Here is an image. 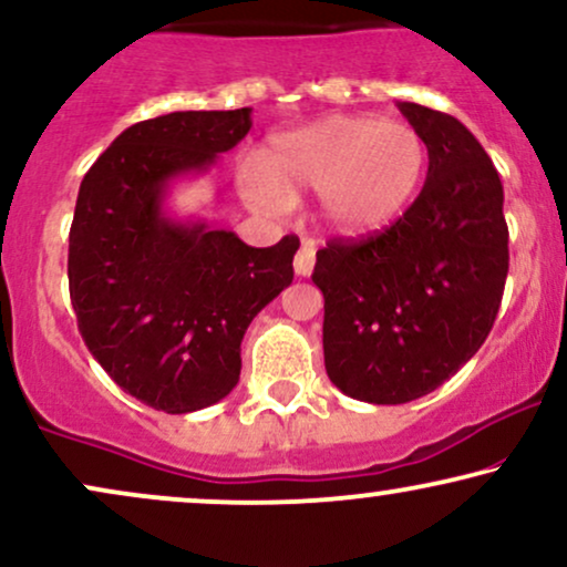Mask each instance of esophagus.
Returning <instances> with one entry per match:
<instances>
[{
  "label": "esophagus",
  "mask_w": 567,
  "mask_h": 567,
  "mask_svg": "<svg viewBox=\"0 0 567 567\" xmlns=\"http://www.w3.org/2000/svg\"><path fill=\"white\" fill-rule=\"evenodd\" d=\"M312 265H316V241H302V247H299L295 257V272L299 278L310 276Z\"/></svg>",
  "instance_id": "34e87169"
}]
</instances>
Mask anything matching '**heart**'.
<instances>
[{"instance_id":"heart-1","label":"heart","mask_w":567,"mask_h":567,"mask_svg":"<svg viewBox=\"0 0 567 567\" xmlns=\"http://www.w3.org/2000/svg\"><path fill=\"white\" fill-rule=\"evenodd\" d=\"M429 171V144L402 121L328 115L276 136L262 163L239 167V192L262 213H284L318 192L323 220L341 236L381 234L408 213Z\"/></svg>"}]
</instances>
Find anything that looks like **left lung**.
Here are the masks:
<instances>
[{
	"label": "left lung",
	"mask_w": 567,
	"mask_h": 567,
	"mask_svg": "<svg viewBox=\"0 0 567 567\" xmlns=\"http://www.w3.org/2000/svg\"><path fill=\"white\" fill-rule=\"evenodd\" d=\"M429 144L423 192L394 226L318 251L326 373L347 396L402 404L450 381L499 312L509 251L505 192L457 117L396 104Z\"/></svg>",
	"instance_id": "1"
}]
</instances>
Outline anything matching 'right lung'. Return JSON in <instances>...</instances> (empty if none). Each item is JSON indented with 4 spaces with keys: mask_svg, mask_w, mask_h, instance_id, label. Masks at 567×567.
Returning a JSON list of instances; mask_svg holds the SVG:
<instances>
[{
    "mask_svg": "<svg viewBox=\"0 0 567 567\" xmlns=\"http://www.w3.org/2000/svg\"><path fill=\"white\" fill-rule=\"evenodd\" d=\"M251 128V107L186 110L125 128L81 181L68 281L79 331L125 394L184 415L239 383L241 339L295 278L299 239L244 244L165 199Z\"/></svg>",
    "mask_w": 567,
    "mask_h": 567,
    "instance_id": "1",
    "label": "right lung"
}]
</instances>
